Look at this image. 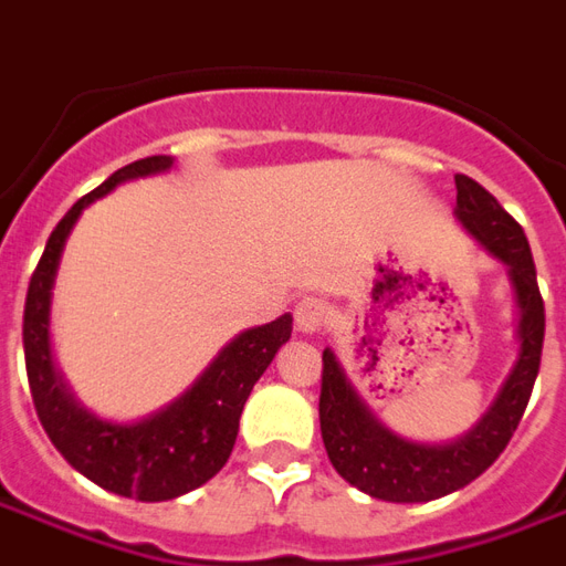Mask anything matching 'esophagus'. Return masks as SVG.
Here are the masks:
<instances>
[{"instance_id":"esophagus-1","label":"esophagus","mask_w":566,"mask_h":566,"mask_svg":"<svg viewBox=\"0 0 566 566\" xmlns=\"http://www.w3.org/2000/svg\"><path fill=\"white\" fill-rule=\"evenodd\" d=\"M331 321V308L318 296H303L294 308V324L300 333H321Z\"/></svg>"}]
</instances>
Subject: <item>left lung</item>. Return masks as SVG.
<instances>
[{
  "label": "left lung",
  "instance_id": "obj_1",
  "mask_svg": "<svg viewBox=\"0 0 566 566\" xmlns=\"http://www.w3.org/2000/svg\"><path fill=\"white\" fill-rule=\"evenodd\" d=\"M454 187H458L454 214L494 258L510 266L515 303H518L522 352L494 406L467 437L449 446L409 442L391 433L388 427H381L369 416L367 406L360 403L331 348L321 355L324 369H321L318 416L327 458L348 485L388 503H427V500L446 497L485 473L500 458V451L510 446L539 373L546 308H543L534 254L522 223L473 178L454 175Z\"/></svg>",
  "mask_w": 566,
  "mask_h": 566
}]
</instances>
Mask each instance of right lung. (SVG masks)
Wrapping results in <instances>:
<instances>
[{
	"label": "right lung",
	"mask_w": 566,
	"mask_h": 566,
	"mask_svg": "<svg viewBox=\"0 0 566 566\" xmlns=\"http://www.w3.org/2000/svg\"><path fill=\"white\" fill-rule=\"evenodd\" d=\"M169 166L172 160L160 154L145 157L117 169L96 190L81 197L48 239L42 260L32 272L27 306H23L27 379L44 433L51 437L56 451L91 482L105 491H115L120 497L148 500V503L181 497L187 491L206 485L221 470L233 451L239 416L248 394L263 376V369L272 364L275 352L291 339V315L239 333L193 381L190 391L139 424L99 421L69 397L56 376L51 339H48L51 287L69 230L93 199L105 197L115 185L139 175L163 172Z\"/></svg>",
	"instance_id": "right-lung-1"
}]
</instances>
